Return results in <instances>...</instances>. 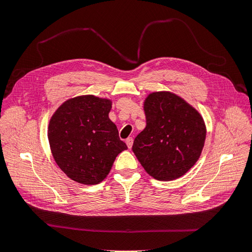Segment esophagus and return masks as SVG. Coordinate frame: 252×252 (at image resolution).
Wrapping results in <instances>:
<instances>
[{
    "label": "esophagus",
    "mask_w": 252,
    "mask_h": 252,
    "mask_svg": "<svg viewBox=\"0 0 252 252\" xmlns=\"http://www.w3.org/2000/svg\"><path fill=\"white\" fill-rule=\"evenodd\" d=\"M126 143L127 147L131 148V147H132V145H133V138H132V137H127L126 140Z\"/></svg>",
    "instance_id": "34e87169"
}]
</instances>
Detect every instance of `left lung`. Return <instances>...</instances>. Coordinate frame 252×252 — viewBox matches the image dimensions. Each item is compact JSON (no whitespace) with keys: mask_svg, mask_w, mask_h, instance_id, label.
Instances as JSON below:
<instances>
[{"mask_svg":"<svg viewBox=\"0 0 252 252\" xmlns=\"http://www.w3.org/2000/svg\"><path fill=\"white\" fill-rule=\"evenodd\" d=\"M146 127L132 151L146 172L158 181L181 178L199 159L206 126L194 107L170 92H155L144 101Z\"/></svg>","mask_w":252,"mask_h":252,"instance_id":"8db88e82","label":"left lung"}]
</instances>
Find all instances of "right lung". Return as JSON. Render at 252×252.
Returning a JSON list of instances; mask_svg holds the SVG:
<instances>
[{
	"mask_svg": "<svg viewBox=\"0 0 252 252\" xmlns=\"http://www.w3.org/2000/svg\"><path fill=\"white\" fill-rule=\"evenodd\" d=\"M111 100L93 95L66 100L49 125L51 151L69 179L85 185L98 184L116 157L127 149L108 114Z\"/></svg>",
	"mask_w": 252,
	"mask_h": 252,
	"instance_id": "add662e5",
	"label": "right lung"
}]
</instances>
